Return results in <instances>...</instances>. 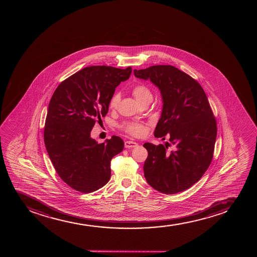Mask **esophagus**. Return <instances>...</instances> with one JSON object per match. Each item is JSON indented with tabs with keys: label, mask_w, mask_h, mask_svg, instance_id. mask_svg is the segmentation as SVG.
<instances>
[{
	"label": "esophagus",
	"mask_w": 257,
	"mask_h": 257,
	"mask_svg": "<svg viewBox=\"0 0 257 257\" xmlns=\"http://www.w3.org/2000/svg\"><path fill=\"white\" fill-rule=\"evenodd\" d=\"M124 146H125V148H136L138 144L135 142H131V141H127V142H125L124 143Z\"/></svg>",
	"instance_id": "obj_1"
}]
</instances>
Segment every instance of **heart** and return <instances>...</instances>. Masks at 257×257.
Masks as SVG:
<instances>
[{
	"mask_svg": "<svg viewBox=\"0 0 257 257\" xmlns=\"http://www.w3.org/2000/svg\"><path fill=\"white\" fill-rule=\"evenodd\" d=\"M132 93L134 97H136L137 101H139L142 104L150 103L153 99V93L151 89L148 85L143 83L137 84L134 86L132 88ZM119 101H120V94L115 92L112 95V97H110V100L109 102V108L115 109L117 107ZM121 127L126 133L135 137H141L144 136L146 133L144 124L140 123V122H127V123L122 124Z\"/></svg>",
	"mask_w": 257,
	"mask_h": 257,
	"instance_id": "heart-1",
	"label": "heart"
}]
</instances>
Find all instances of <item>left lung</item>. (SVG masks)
<instances>
[{"mask_svg": "<svg viewBox=\"0 0 257 257\" xmlns=\"http://www.w3.org/2000/svg\"><path fill=\"white\" fill-rule=\"evenodd\" d=\"M150 80L163 98L161 117L154 136L170 142L145 143L148 156L144 176L150 186L172 195L184 191L201 179L212 162L217 122L203 88L190 75L171 65L134 70Z\"/></svg>", "mask_w": 257, "mask_h": 257, "instance_id": "1", "label": "left lung"}]
</instances>
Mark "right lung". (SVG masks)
Returning a JSON list of instances; mask_svg holds the SVG:
<instances>
[{
  "label": "right lung",
  "instance_id": "right-lung-1",
  "mask_svg": "<svg viewBox=\"0 0 257 257\" xmlns=\"http://www.w3.org/2000/svg\"><path fill=\"white\" fill-rule=\"evenodd\" d=\"M131 73V67H86L62 81L51 97L45 148L61 179L76 191L91 193L109 182L110 161L123 149V141L114 136L98 144L91 131L108 113L115 87Z\"/></svg>",
  "mask_w": 257,
  "mask_h": 257
}]
</instances>
